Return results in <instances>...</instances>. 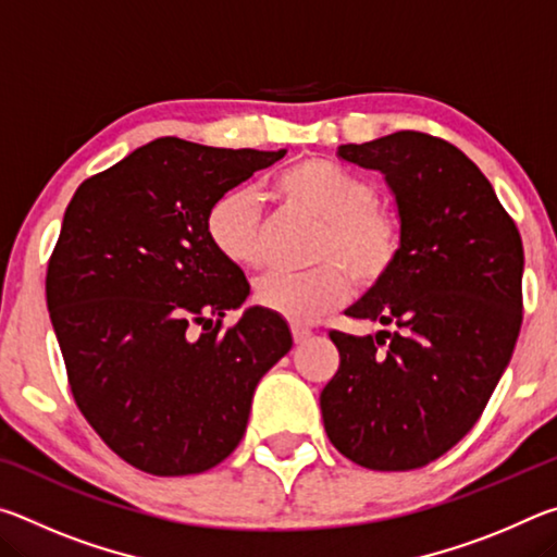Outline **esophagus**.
<instances>
[{"label":"esophagus","instance_id":"esophagus-1","mask_svg":"<svg viewBox=\"0 0 557 557\" xmlns=\"http://www.w3.org/2000/svg\"><path fill=\"white\" fill-rule=\"evenodd\" d=\"M309 336H312V332H309V329L299 326V324L292 326V338H295V344H305Z\"/></svg>","mask_w":557,"mask_h":557}]
</instances>
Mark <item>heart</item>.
I'll list each match as a JSON object with an SVG mask.
<instances>
[{
	"mask_svg": "<svg viewBox=\"0 0 557 557\" xmlns=\"http://www.w3.org/2000/svg\"><path fill=\"white\" fill-rule=\"evenodd\" d=\"M292 209L322 221L314 256L305 275L272 272L256 282V305L292 324H309L334 312L363 289L383 285L398 268L405 225L393 206L379 201V188L332 159L307 157L272 178ZM206 235L215 252L235 268H258L265 252V219L252 188L233 186L206 211Z\"/></svg>",
	"mask_w": 557,
	"mask_h": 557,
	"instance_id": "obj_1",
	"label": "heart"
}]
</instances>
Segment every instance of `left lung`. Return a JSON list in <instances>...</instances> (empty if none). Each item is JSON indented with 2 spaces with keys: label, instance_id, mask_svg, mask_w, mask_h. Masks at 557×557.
Listing matches in <instances>:
<instances>
[{
  "label": "left lung",
  "instance_id": "obj_1",
  "mask_svg": "<svg viewBox=\"0 0 557 557\" xmlns=\"http://www.w3.org/2000/svg\"><path fill=\"white\" fill-rule=\"evenodd\" d=\"M398 201V268L348 309L375 336L332 329L338 371L319 395L332 445L375 471L420 469L482 418L523 322V243L488 178L447 139L403 129L342 145Z\"/></svg>",
  "mask_w": 557,
  "mask_h": 557
}]
</instances>
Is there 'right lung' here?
I'll list each match as a JSON object with an SVG mask.
<instances>
[{
  "instance_id": "1",
  "label": "right lung",
  "mask_w": 557,
  "mask_h": 557,
  "mask_svg": "<svg viewBox=\"0 0 557 557\" xmlns=\"http://www.w3.org/2000/svg\"><path fill=\"white\" fill-rule=\"evenodd\" d=\"M282 157L162 137L86 178L65 209L46 270L51 324L83 418L139 471L221 465L292 348L260 307L223 326L250 285L206 235L209 206Z\"/></svg>"
}]
</instances>
